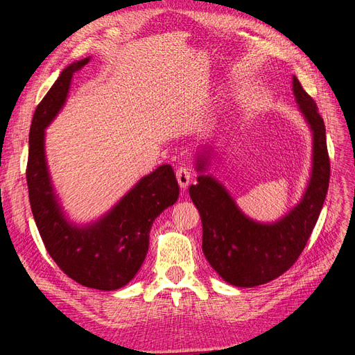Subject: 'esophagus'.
<instances>
[{"label": "esophagus", "mask_w": 355, "mask_h": 355, "mask_svg": "<svg viewBox=\"0 0 355 355\" xmlns=\"http://www.w3.org/2000/svg\"><path fill=\"white\" fill-rule=\"evenodd\" d=\"M176 179H178V184L182 189H187L189 187V182H191V171L185 167H180L176 170Z\"/></svg>", "instance_id": "1"}]
</instances>
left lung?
<instances>
[{
  "instance_id": "1",
  "label": "left lung",
  "mask_w": 355,
  "mask_h": 355,
  "mask_svg": "<svg viewBox=\"0 0 355 355\" xmlns=\"http://www.w3.org/2000/svg\"><path fill=\"white\" fill-rule=\"evenodd\" d=\"M297 108L313 133V166L302 198L283 218L271 223L256 222L239 209L228 189L210 173L213 148L197 154V184L189 187L202 223V253L225 282L254 287L284 274L292 266L313 232L326 200L330 161L326 127L313 98L293 77Z\"/></svg>"
}]
</instances>
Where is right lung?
<instances>
[{"label":"right lung","instance_id":"1","mask_svg":"<svg viewBox=\"0 0 355 355\" xmlns=\"http://www.w3.org/2000/svg\"><path fill=\"white\" fill-rule=\"evenodd\" d=\"M90 58L62 71L37 106L29 130L26 180L31 210L49 254L73 282L98 290H116L133 280L145 261L149 231L163 210L173 206L179 185L170 164H163L106 211L85 225L71 222L53 187L46 158V128L67 102L72 75Z\"/></svg>","mask_w":355,"mask_h":355}]
</instances>
